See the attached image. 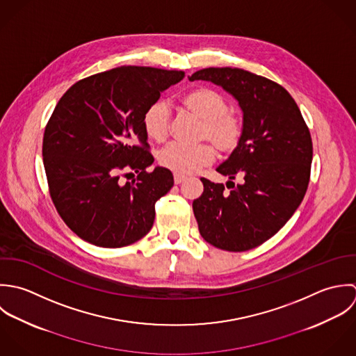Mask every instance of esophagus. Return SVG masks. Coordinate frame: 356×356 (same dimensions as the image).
Wrapping results in <instances>:
<instances>
[{
  "label": "esophagus",
  "instance_id": "esophagus-1",
  "mask_svg": "<svg viewBox=\"0 0 356 356\" xmlns=\"http://www.w3.org/2000/svg\"><path fill=\"white\" fill-rule=\"evenodd\" d=\"M173 179H175V183H176V184H180V183H183L187 177H186V176H183V175H177V173H175Z\"/></svg>",
  "mask_w": 356,
  "mask_h": 356
}]
</instances>
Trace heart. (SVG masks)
Returning a JSON list of instances; mask_svg holds the SVG:
<instances>
[{
  "mask_svg": "<svg viewBox=\"0 0 356 356\" xmlns=\"http://www.w3.org/2000/svg\"><path fill=\"white\" fill-rule=\"evenodd\" d=\"M181 107L201 120L200 139H207L221 154L232 152L242 139L241 120L228 113L225 97L211 88H195L180 99ZM143 129L148 139L163 142L169 134V110L162 102L151 104L143 115ZM214 151L209 144L184 145L170 143L158 154L159 163L177 173L190 175L213 161Z\"/></svg>",
  "mask_w": 356,
  "mask_h": 356,
  "instance_id": "1",
  "label": "heart"
}]
</instances>
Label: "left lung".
I'll use <instances>...</instances> for the list:
<instances>
[{"mask_svg": "<svg viewBox=\"0 0 356 356\" xmlns=\"http://www.w3.org/2000/svg\"><path fill=\"white\" fill-rule=\"evenodd\" d=\"M190 81L213 82L229 93L243 115L242 139L216 170L227 188L201 179L193 202L202 238L218 249L245 252L275 235L300 207L309 181L312 142L294 99L280 83L232 67H209ZM244 181L235 186L232 180Z\"/></svg>", "mask_w": 356, "mask_h": 356, "instance_id": "8db88e82", "label": "left lung"}]
</instances>
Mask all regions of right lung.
<instances>
[{
  "instance_id": "right-lung-1",
  "label": "right lung",
  "mask_w": 356,
  "mask_h": 356,
  "mask_svg": "<svg viewBox=\"0 0 356 356\" xmlns=\"http://www.w3.org/2000/svg\"><path fill=\"white\" fill-rule=\"evenodd\" d=\"M184 72L121 66L75 82L45 128L44 166L52 201L83 241L122 248L151 229L155 202L173 187L169 169L152 165L143 129L145 110ZM138 179L122 184V172Z\"/></svg>"
}]
</instances>
